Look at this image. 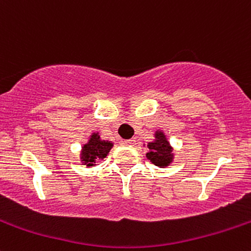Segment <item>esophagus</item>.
Listing matches in <instances>:
<instances>
[{
  "label": "esophagus",
  "mask_w": 251,
  "mask_h": 251,
  "mask_svg": "<svg viewBox=\"0 0 251 251\" xmlns=\"http://www.w3.org/2000/svg\"><path fill=\"white\" fill-rule=\"evenodd\" d=\"M124 144H126V146H136L137 144V142H136V140H126L123 142Z\"/></svg>",
  "instance_id": "obj_1"
}]
</instances>
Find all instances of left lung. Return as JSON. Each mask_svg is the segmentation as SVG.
<instances>
[{
    "label": "left lung",
    "instance_id": "1",
    "mask_svg": "<svg viewBox=\"0 0 251 251\" xmlns=\"http://www.w3.org/2000/svg\"><path fill=\"white\" fill-rule=\"evenodd\" d=\"M154 137H155V140L147 144V148L149 149L148 153L146 154L147 159H149L155 166L166 168L174 160L173 146L168 141L166 135L163 131L156 130L154 133Z\"/></svg>",
    "mask_w": 251,
    "mask_h": 251
}]
</instances>
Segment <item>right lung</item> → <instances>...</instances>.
Returning a JSON list of instances; mask_svg holds the SVG:
<instances>
[{
	"mask_svg": "<svg viewBox=\"0 0 251 251\" xmlns=\"http://www.w3.org/2000/svg\"><path fill=\"white\" fill-rule=\"evenodd\" d=\"M114 143L110 141L102 140L98 132H93L90 136V140L87 143L83 144L80 153V159L82 165L87 168L95 166L96 163L100 159H104L113 148Z\"/></svg>",
	"mask_w": 251,
	"mask_h": 251,
	"instance_id": "right-lung-1",
	"label": "right lung"
}]
</instances>
